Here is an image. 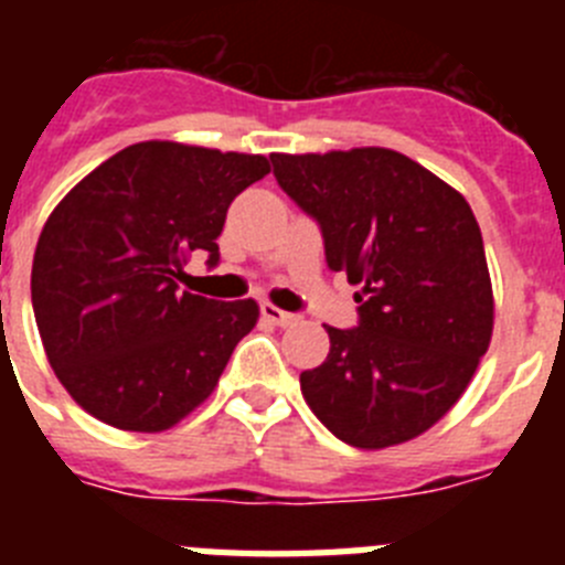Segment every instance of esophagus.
Wrapping results in <instances>:
<instances>
[{
  "label": "esophagus",
  "mask_w": 565,
  "mask_h": 565,
  "mask_svg": "<svg viewBox=\"0 0 565 565\" xmlns=\"http://www.w3.org/2000/svg\"><path fill=\"white\" fill-rule=\"evenodd\" d=\"M259 311H263V317L268 319V322H274V326H279V328H288V326H294V322H297V313H291V311H282V308H277V306H271V302H263V306H259Z\"/></svg>",
  "instance_id": "esophagus-1"
}]
</instances>
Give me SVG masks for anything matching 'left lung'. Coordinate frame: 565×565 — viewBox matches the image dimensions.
I'll return each instance as SVG.
<instances>
[{"label": "left lung", "instance_id": "left-lung-1", "mask_svg": "<svg viewBox=\"0 0 565 565\" xmlns=\"http://www.w3.org/2000/svg\"><path fill=\"white\" fill-rule=\"evenodd\" d=\"M279 189L313 217L331 271L359 286L356 328L299 387L339 441L382 450L430 430L467 391L492 337L476 214L407 154L382 147L271 154Z\"/></svg>", "mask_w": 565, "mask_h": 565}]
</instances>
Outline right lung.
<instances>
[{
	"label": "right lung",
	"instance_id": "right-lung-1",
	"mask_svg": "<svg viewBox=\"0 0 565 565\" xmlns=\"http://www.w3.org/2000/svg\"><path fill=\"white\" fill-rule=\"evenodd\" d=\"M271 172L263 154L143 141L115 152L53 209L30 297L58 382L98 422L161 433L206 402L257 302L183 291L243 189Z\"/></svg>",
	"mask_w": 565,
	"mask_h": 565
}]
</instances>
